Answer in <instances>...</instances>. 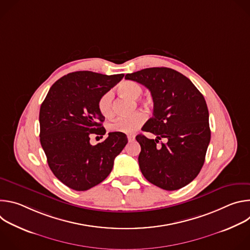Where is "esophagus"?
I'll return each instance as SVG.
<instances>
[{
  "label": "esophagus",
  "mask_w": 250,
  "mask_h": 250,
  "mask_svg": "<svg viewBox=\"0 0 250 250\" xmlns=\"http://www.w3.org/2000/svg\"><path fill=\"white\" fill-rule=\"evenodd\" d=\"M127 139H128L129 142H131V141H133V140L135 139V135H133V134H128V135H127Z\"/></svg>",
  "instance_id": "esophagus-1"
}]
</instances>
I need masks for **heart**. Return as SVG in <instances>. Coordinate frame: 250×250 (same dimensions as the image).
<instances>
[{
    "instance_id": "1",
    "label": "heart",
    "mask_w": 250,
    "mask_h": 250,
    "mask_svg": "<svg viewBox=\"0 0 250 250\" xmlns=\"http://www.w3.org/2000/svg\"><path fill=\"white\" fill-rule=\"evenodd\" d=\"M119 92L128 97L132 100H137L141 97L144 93L142 87L134 82V81H124L119 86ZM113 93L111 91L104 93L99 101H98V108L100 113L104 118H110L114 113V104H113ZM146 120V116L142 112H136L128 118H120L109 125V129L112 132L119 133H132L136 131L142 125L145 124Z\"/></svg>"
}]
</instances>
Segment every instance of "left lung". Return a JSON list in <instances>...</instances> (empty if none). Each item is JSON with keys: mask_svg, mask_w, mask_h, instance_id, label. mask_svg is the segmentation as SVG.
<instances>
[{"mask_svg": "<svg viewBox=\"0 0 250 250\" xmlns=\"http://www.w3.org/2000/svg\"><path fill=\"white\" fill-rule=\"evenodd\" d=\"M125 79L146 86L153 100V117L141 130L156 135H136L141 151V173L153 185L180 189L200 173L210 140L208 111L204 96L183 74L166 67L142 69ZM167 142L157 146L159 140Z\"/></svg>", "mask_w": 250, "mask_h": 250, "instance_id": "left-lung-1", "label": "left lung"}]
</instances>
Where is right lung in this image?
Segmentation results:
<instances>
[{
    "label": "right lung",
    "instance_id": "add662e5",
    "mask_svg": "<svg viewBox=\"0 0 250 250\" xmlns=\"http://www.w3.org/2000/svg\"><path fill=\"white\" fill-rule=\"evenodd\" d=\"M124 76L92 71L69 73L51 86L42 104L40 136L48 166L58 180L75 191L103 182L127 144L126 135L119 132H110L97 146L90 144L92 134L105 133L98 101Z\"/></svg>",
    "mask_w": 250,
    "mask_h": 250
}]
</instances>
